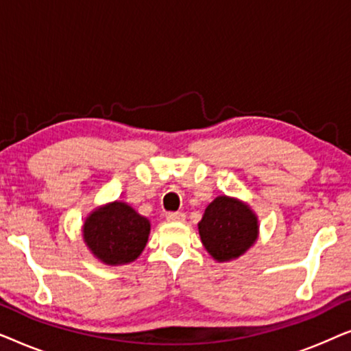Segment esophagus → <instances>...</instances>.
Returning <instances> with one entry per match:
<instances>
[{"mask_svg":"<svg viewBox=\"0 0 351 351\" xmlns=\"http://www.w3.org/2000/svg\"><path fill=\"white\" fill-rule=\"evenodd\" d=\"M166 219L169 220V222H184L185 215L184 213H167Z\"/></svg>","mask_w":351,"mask_h":351,"instance_id":"1","label":"esophagus"}]
</instances>
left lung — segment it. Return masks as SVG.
I'll list each match as a JSON object with an SVG mask.
<instances>
[{"mask_svg":"<svg viewBox=\"0 0 351 351\" xmlns=\"http://www.w3.org/2000/svg\"><path fill=\"white\" fill-rule=\"evenodd\" d=\"M258 227V217L251 206L227 195L209 203L198 222L201 243L219 263L244 256L257 243Z\"/></svg>","mask_w":351,"mask_h":351,"instance_id":"8db88e82","label":"left lung"}]
</instances>
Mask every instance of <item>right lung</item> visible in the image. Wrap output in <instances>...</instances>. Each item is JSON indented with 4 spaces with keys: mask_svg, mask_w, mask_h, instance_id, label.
<instances>
[{
    "mask_svg": "<svg viewBox=\"0 0 351 351\" xmlns=\"http://www.w3.org/2000/svg\"><path fill=\"white\" fill-rule=\"evenodd\" d=\"M152 223L124 201L97 206L84 219L81 233L89 252L110 267L138 258L148 243Z\"/></svg>",
    "mask_w": 351,
    "mask_h": 351,
    "instance_id": "obj_1",
    "label": "right lung"
}]
</instances>
